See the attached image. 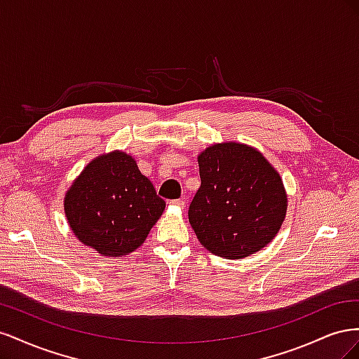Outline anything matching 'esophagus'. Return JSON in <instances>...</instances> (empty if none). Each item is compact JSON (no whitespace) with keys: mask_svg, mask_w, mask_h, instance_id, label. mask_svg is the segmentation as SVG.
Returning <instances> with one entry per match:
<instances>
[{"mask_svg":"<svg viewBox=\"0 0 359 359\" xmlns=\"http://www.w3.org/2000/svg\"><path fill=\"white\" fill-rule=\"evenodd\" d=\"M169 203H170V205H173V206H178V208H184V205H186V202H184L182 199H175V201H170Z\"/></svg>","mask_w":359,"mask_h":359,"instance_id":"1","label":"esophagus"}]
</instances>
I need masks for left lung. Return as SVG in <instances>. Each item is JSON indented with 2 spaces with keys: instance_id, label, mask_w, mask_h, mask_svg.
Returning a JSON list of instances; mask_svg holds the SVG:
<instances>
[{
  "instance_id": "1",
  "label": "left lung",
  "mask_w": 359,
  "mask_h": 359,
  "mask_svg": "<svg viewBox=\"0 0 359 359\" xmlns=\"http://www.w3.org/2000/svg\"><path fill=\"white\" fill-rule=\"evenodd\" d=\"M201 187L189 222L201 244L224 259H243L274 240L287 210L283 181L253 147L215 144L198 156Z\"/></svg>"
}]
</instances>
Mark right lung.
<instances>
[{
	"label": "right lung",
	"mask_w": 359,
	"mask_h": 359,
	"mask_svg": "<svg viewBox=\"0 0 359 359\" xmlns=\"http://www.w3.org/2000/svg\"><path fill=\"white\" fill-rule=\"evenodd\" d=\"M165 206L135 158L123 151L88 163L64 198V212L76 238L112 257L142 245Z\"/></svg>",
	"instance_id": "obj_1"
}]
</instances>
